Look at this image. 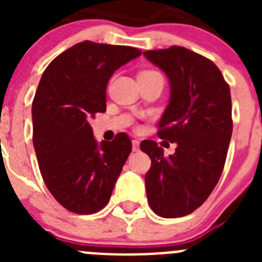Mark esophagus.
I'll list each match as a JSON object with an SVG mask.
<instances>
[{
  "label": "esophagus",
  "mask_w": 262,
  "mask_h": 262,
  "mask_svg": "<svg viewBox=\"0 0 262 262\" xmlns=\"http://www.w3.org/2000/svg\"><path fill=\"white\" fill-rule=\"evenodd\" d=\"M139 149H140V142H139V140H136V139H134V140H133V151L138 152Z\"/></svg>",
  "instance_id": "1"
}]
</instances>
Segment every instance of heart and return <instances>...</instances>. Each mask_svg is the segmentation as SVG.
Masks as SVG:
<instances>
[{
	"mask_svg": "<svg viewBox=\"0 0 262 262\" xmlns=\"http://www.w3.org/2000/svg\"><path fill=\"white\" fill-rule=\"evenodd\" d=\"M148 72H154V71H147V72H143V73H148Z\"/></svg>",
	"mask_w": 262,
	"mask_h": 262,
	"instance_id": "b5f03b06",
	"label": "heart"
}]
</instances>
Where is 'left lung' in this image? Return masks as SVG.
I'll return each instance as SVG.
<instances>
[{
  "mask_svg": "<svg viewBox=\"0 0 262 262\" xmlns=\"http://www.w3.org/2000/svg\"><path fill=\"white\" fill-rule=\"evenodd\" d=\"M166 75L170 98L157 135L177 148L169 157L154 140L140 149L152 164L145 174L148 203L163 217L191 214L216 186L232 135L230 86L207 57L184 47L145 51Z\"/></svg>",
  "mask_w": 262,
  "mask_h": 262,
  "instance_id": "1",
  "label": "left lung"
}]
</instances>
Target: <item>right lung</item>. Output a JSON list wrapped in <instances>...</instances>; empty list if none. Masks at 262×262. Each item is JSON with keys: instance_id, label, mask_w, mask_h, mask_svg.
Returning a JSON list of instances; mask_svg holds the SVG:
<instances>
[{"instance_id": "add662e5", "label": "right lung", "mask_w": 262, "mask_h": 262, "mask_svg": "<svg viewBox=\"0 0 262 262\" xmlns=\"http://www.w3.org/2000/svg\"><path fill=\"white\" fill-rule=\"evenodd\" d=\"M142 51L82 41L60 53L45 71L32 102V142L53 198L68 211L94 214L107 205L131 139L97 143L90 119L106 111V86L114 72Z\"/></svg>"}]
</instances>
